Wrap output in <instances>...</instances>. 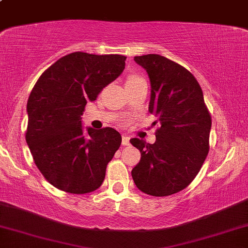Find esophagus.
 Here are the masks:
<instances>
[{
  "label": "esophagus",
  "mask_w": 248,
  "mask_h": 248,
  "mask_svg": "<svg viewBox=\"0 0 248 248\" xmlns=\"http://www.w3.org/2000/svg\"><path fill=\"white\" fill-rule=\"evenodd\" d=\"M129 144V138L127 135H122V146H128Z\"/></svg>",
  "instance_id": "34e87169"
}]
</instances>
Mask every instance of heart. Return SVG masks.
Masks as SVG:
<instances>
[{
	"label": "heart",
	"mask_w": 248,
	"mask_h": 248,
	"mask_svg": "<svg viewBox=\"0 0 248 248\" xmlns=\"http://www.w3.org/2000/svg\"><path fill=\"white\" fill-rule=\"evenodd\" d=\"M132 78H138V77H129V78H128V79H132Z\"/></svg>",
	"instance_id": "b5f03b06"
}]
</instances>
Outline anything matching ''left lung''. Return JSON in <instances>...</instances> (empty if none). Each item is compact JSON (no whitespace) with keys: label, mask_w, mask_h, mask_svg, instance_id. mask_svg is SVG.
Listing matches in <instances>:
<instances>
[{"label":"left lung","mask_w":248,"mask_h":248,"mask_svg":"<svg viewBox=\"0 0 248 248\" xmlns=\"http://www.w3.org/2000/svg\"><path fill=\"white\" fill-rule=\"evenodd\" d=\"M150 80L149 112L161 127L155 143L132 139L141 160L132 170L139 190L164 197L186 189L209 153L211 115L203 91L186 67L160 55L134 57Z\"/></svg>","instance_id":"8db88e82"}]
</instances>
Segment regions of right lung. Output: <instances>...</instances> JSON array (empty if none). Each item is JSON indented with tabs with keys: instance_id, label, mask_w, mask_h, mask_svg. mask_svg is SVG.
Here are the masks:
<instances>
[{
	"instance_id": "add662e5",
	"label": "right lung",
	"mask_w": 248,
	"mask_h": 248,
	"mask_svg": "<svg viewBox=\"0 0 248 248\" xmlns=\"http://www.w3.org/2000/svg\"><path fill=\"white\" fill-rule=\"evenodd\" d=\"M127 57L73 52L39 77L28 99L25 140L45 179L65 192H92L101 186L108 162L121 144L110 127L84 133L81 115L124 70Z\"/></svg>"
}]
</instances>
